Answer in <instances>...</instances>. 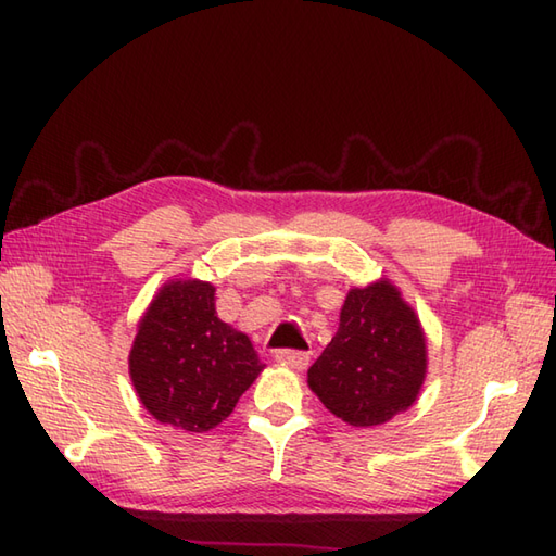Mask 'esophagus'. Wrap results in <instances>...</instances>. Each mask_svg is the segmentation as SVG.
<instances>
[{
  "label": "esophagus",
  "mask_w": 556,
  "mask_h": 556,
  "mask_svg": "<svg viewBox=\"0 0 556 556\" xmlns=\"http://www.w3.org/2000/svg\"><path fill=\"white\" fill-rule=\"evenodd\" d=\"M275 358L281 365H289V368H296V370L308 368V361H311L308 353L296 351V349H279V351H275Z\"/></svg>",
  "instance_id": "obj_1"
}]
</instances>
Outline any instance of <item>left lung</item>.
<instances>
[{
    "label": "left lung",
    "mask_w": 556,
    "mask_h": 556,
    "mask_svg": "<svg viewBox=\"0 0 556 556\" xmlns=\"http://www.w3.org/2000/svg\"><path fill=\"white\" fill-rule=\"evenodd\" d=\"M425 365L416 313L389 281H377L349 291L337 334L311 365L308 384L337 418L370 428L416 401Z\"/></svg>",
    "instance_id": "8db88e82"
}]
</instances>
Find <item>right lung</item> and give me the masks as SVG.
<instances>
[{
    "instance_id": "right-lung-1",
    "label": "right lung",
    "mask_w": 556,
    "mask_h": 556,
    "mask_svg": "<svg viewBox=\"0 0 556 556\" xmlns=\"http://www.w3.org/2000/svg\"><path fill=\"white\" fill-rule=\"evenodd\" d=\"M128 368L140 401L160 422L207 432L265 365L251 339L217 317L215 287L188 279L172 281L150 303Z\"/></svg>"
}]
</instances>
